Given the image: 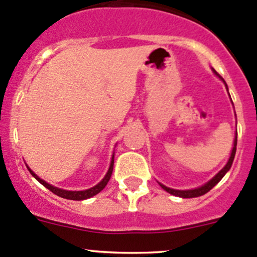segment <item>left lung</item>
I'll return each instance as SVG.
<instances>
[{"label":"left lung","instance_id":"8db88e82","mask_svg":"<svg viewBox=\"0 0 257 257\" xmlns=\"http://www.w3.org/2000/svg\"><path fill=\"white\" fill-rule=\"evenodd\" d=\"M214 73L216 74V76H219V74L216 73V72L214 71ZM219 78L222 80V82L225 83V80L221 78V77L219 76ZM225 85H226V83H225ZM227 88V85H226ZM236 144H237V133L235 134V141H234V147H232V150H231V154H230V158L229 160H227L226 165H225L224 168H222L221 170H220L219 173H217L216 175H215L214 178L211 179V180L208 181L206 184H204L203 186H200V188H196V189H191V190H175V189H170L168 188V186L163 185V184L159 183V185L162 186L163 189H164L165 191H168L169 194H172V195H175V196H180V198H196V196H201L204 195V194H206L208 191L211 190L212 188H214L215 185H216L217 183H219L220 180H221L222 178H224V175L226 174L227 172H229V169L231 168L232 165V162H234V158H235V153H236Z\"/></svg>","mask_w":257,"mask_h":257}]
</instances>
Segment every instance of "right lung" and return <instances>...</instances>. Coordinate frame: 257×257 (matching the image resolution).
<instances>
[{"instance_id": "obj_1", "label": "right lung", "mask_w": 257, "mask_h": 257, "mask_svg": "<svg viewBox=\"0 0 257 257\" xmlns=\"http://www.w3.org/2000/svg\"><path fill=\"white\" fill-rule=\"evenodd\" d=\"M113 165H114V154L112 157V162H110V165H109V169H108V173L105 174V177L103 178V180L100 181V183H98L97 185L93 186V188L90 189H87V190H82V191H69V190H63V189H59V188H56V186L51 185V184L46 183L45 180H42L41 178H38L37 175L35 174V173L32 172V170L28 168V170H30L31 174L33 175L36 179H37L38 181H40L41 184H42L43 186H46V188L48 189V190H51L52 193L56 194V195L61 196V198H64V199H68V200H85V199H89L92 198V196L97 195L99 191H102L103 189L105 188V185L108 184V181H109L110 177H112V173H113Z\"/></svg>"}]
</instances>
